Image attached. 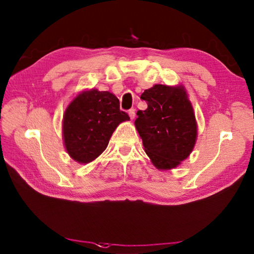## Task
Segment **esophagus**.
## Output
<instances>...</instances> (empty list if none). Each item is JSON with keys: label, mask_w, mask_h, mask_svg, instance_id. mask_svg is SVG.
Returning <instances> with one entry per match:
<instances>
[{"label": "esophagus", "mask_w": 254, "mask_h": 254, "mask_svg": "<svg viewBox=\"0 0 254 254\" xmlns=\"http://www.w3.org/2000/svg\"><path fill=\"white\" fill-rule=\"evenodd\" d=\"M128 116H130L132 120L134 118H135V109H134V108H131V109L128 110Z\"/></svg>", "instance_id": "34e87169"}]
</instances>
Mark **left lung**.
<instances>
[{
	"label": "left lung",
	"instance_id": "8db88e82",
	"mask_svg": "<svg viewBox=\"0 0 254 254\" xmlns=\"http://www.w3.org/2000/svg\"><path fill=\"white\" fill-rule=\"evenodd\" d=\"M146 110H138L135 127L145 152L158 169H171L185 160L196 139L193 108L182 87L154 85L141 95Z\"/></svg>",
	"mask_w": 254,
	"mask_h": 254
}]
</instances>
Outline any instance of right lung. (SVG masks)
Wrapping results in <instances>:
<instances>
[{"label": "right lung", "instance_id": "right-lung-1", "mask_svg": "<svg viewBox=\"0 0 254 254\" xmlns=\"http://www.w3.org/2000/svg\"><path fill=\"white\" fill-rule=\"evenodd\" d=\"M130 120L109 91L91 89L79 94L64 113L63 137L69 156L80 164L96 159L107 148L113 131Z\"/></svg>", "mask_w": 254, "mask_h": 254}]
</instances>
